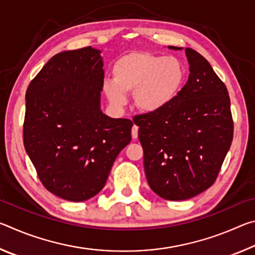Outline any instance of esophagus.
I'll return each mask as SVG.
<instances>
[{
  "instance_id": "obj_1",
  "label": "esophagus",
  "mask_w": 255,
  "mask_h": 255,
  "mask_svg": "<svg viewBox=\"0 0 255 255\" xmlns=\"http://www.w3.org/2000/svg\"><path fill=\"white\" fill-rule=\"evenodd\" d=\"M131 137L133 138V139H136V138L138 137V127L136 126V125H133L131 128Z\"/></svg>"
}]
</instances>
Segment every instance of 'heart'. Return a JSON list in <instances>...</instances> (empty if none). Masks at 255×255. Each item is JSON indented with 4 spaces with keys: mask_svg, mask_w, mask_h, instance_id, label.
<instances>
[{
    "mask_svg": "<svg viewBox=\"0 0 255 255\" xmlns=\"http://www.w3.org/2000/svg\"><path fill=\"white\" fill-rule=\"evenodd\" d=\"M184 81V68L171 56L133 53L119 59L114 67V82H106L105 93L112 106L123 108L126 93L145 114L161 111L176 97Z\"/></svg>",
    "mask_w": 255,
    "mask_h": 255,
    "instance_id": "heart-1",
    "label": "heart"
}]
</instances>
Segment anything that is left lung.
<instances>
[{
  "label": "left lung",
  "instance_id": "left-lung-1",
  "mask_svg": "<svg viewBox=\"0 0 255 255\" xmlns=\"http://www.w3.org/2000/svg\"><path fill=\"white\" fill-rule=\"evenodd\" d=\"M185 55L190 74L176 97L161 111L133 118L148 185L173 201L190 199L214 184L234 130L225 84L204 56L191 48Z\"/></svg>",
  "mask_w": 255,
  "mask_h": 255
}]
</instances>
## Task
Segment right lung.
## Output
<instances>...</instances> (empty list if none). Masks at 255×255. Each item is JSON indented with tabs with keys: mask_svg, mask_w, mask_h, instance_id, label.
Masks as SVG:
<instances>
[{
	"mask_svg": "<svg viewBox=\"0 0 255 255\" xmlns=\"http://www.w3.org/2000/svg\"><path fill=\"white\" fill-rule=\"evenodd\" d=\"M103 77L101 50L84 47L53 56L25 92V152L45 188L68 201L98 195L131 140V120L101 110Z\"/></svg>",
	"mask_w": 255,
	"mask_h": 255,
	"instance_id": "obj_1",
	"label": "right lung"
}]
</instances>
